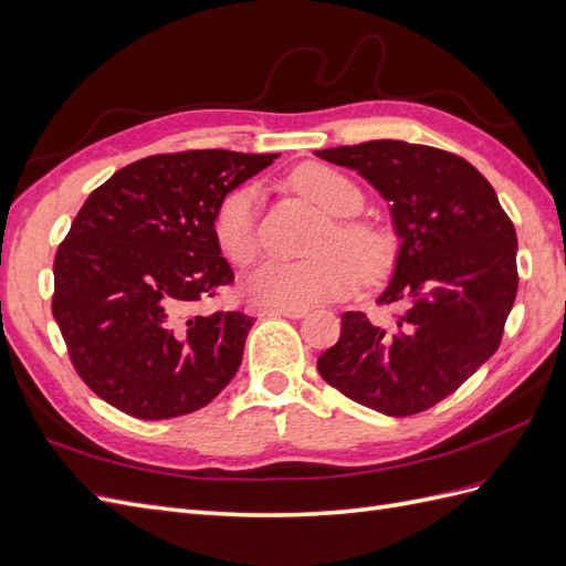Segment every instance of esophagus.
<instances>
[{"label": "esophagus", "mask_w": 566, "mask_h": 566, "mask_svg": "<svg viewBox=\"0 0 566 566\" xmlns=\"http://www.w3.org/2000/svg\"><path fill=\"white\" fill-rule=\"evenodd\" d=\"M265 315H270V317H274V315H280V317H303V315H308V308H268Z\"/></svg>", "instance_id": "obj_1"}]
</instances>
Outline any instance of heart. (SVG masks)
Masks as SVG:
<instances>
[{"label": "heart", "instance_id": "b5f03b06", "mask_svg": "<svg viewBox=\"0 0 566 566\" xmlns=\"http://www.w3.org/2000/svg\"><path fill=\"white\" fill-rule=\"evenodd\" d=\"M298 193L315 200L335 217L317 239V258L303 263L268 260L245 282V292L270 308H308L352 294L360 282V270L375 277L389 268L395 249L380 229L354 220L364 208L360 188L342 171L325 165H306L292 174ZM260 191L241 186L231 191L217 208L214 239L231 263L245 265L260 249Z\"/></svg>", "mask_w": 566, "mask_h": 566}]
</instances>
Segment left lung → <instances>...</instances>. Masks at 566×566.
I'll return each instance as SVG.
<instances>
[{
	"label": "left lung",
	"mask_w": 566,
	"mask_h": 566,
	"mask_svg": "<svg viewBox=\"0 0 566 566\" xmlns=\"http://www.w3.org/2000/svg\"><path fill=\"white\" fill-rule=\"evenodd\" d=\"M315 155L356 169L389 202L399 249L378 301L403 303L389 327L344 313L317 373L385 416L426 411L497 352L518 286L514 224L459 155L392 138Z\"/></svg>",
	"instance_id": "8db88e82"
}]
</instances>
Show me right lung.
I'll use <instances>...</instances> for the list:
<instances>
[{
  "instance_id": "obj_1",
  "label": "right lung",
  "mask_w": 566,
  "mask_h": 566,
  "mask_svg": "<svg viewBox=\"0 0 566 566\" xmlns=\"http://www.w3.org/2000/svg\"><path fill=\"white\" fill-rule=\"evenodd\" d=\"M277 157L153 155L83 202L54 258L52 315L83 382L114 409L143 421L186 416L237 375L253 317L198 313L234 280L214 214Z\"/></svg>"
}]
</instances>
